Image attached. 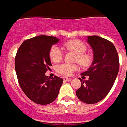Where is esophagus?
I'll list each match as a JSON object with an SVG mask.
<instances>
[{
    "mask_svg": "<svg viewBox=\"0 0 127 127\" xmlns=\"http://www.w3.org/2000/svg\"><path fill=\"white\" fill-rule=\"evenodd\" d=\"M63 79H64V81H70V80H72L70 78H67V77H64L63 78Z\"/></svg>",
    "mask_w": 127,
    "mask_h": 127,
    "instance_id": "obj_1",
    "label": "esophagus"
}]
</instances>
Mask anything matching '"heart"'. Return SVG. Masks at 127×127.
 <instances>
[{
    "label": "heart",
    "mask_w": 127,
    "mask_h": 127,
    "mask_svg": "<svg viewBox=\"0 0 127 127\" xmlns=\"http://www.w3.org/2000/svg\"><path fill=\"white\" fill-rule=\"evenodd\" d=\"M65 47L67 49L74 51L77 54L76 61L83 66H88L92 62V56L85 53L87 47L84 42L80 40H72L65 42ZM50 58L53 62H59L62 60L64 53L62 49L58 45H53L49 53ZM78 70V65L76 64H70L67 63H62L56 67V71L60 74L69 76L72 74L75 71Z\"/></svg>",
    "instance_id": "b5f03b06"
}]
</instances>
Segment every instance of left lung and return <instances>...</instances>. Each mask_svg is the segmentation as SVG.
I'll return each mask as SVG.
<instances>
[{
  "mask_svg": "<svg viewBox=\"0 0 127 127\" xmlns=\"http://www.w3.org/2000/svg\"><path fill=\"white\" fill-rule=\"evenodd\" d=\"M87 41L93 51V62L81 74L89 78L88 80L79 78L81 87L76 94L81 101L93 104L102 100L111 90L119 70V58L114 45L108 40L89 36Z\"/></svg>",
  "mask_w": 127,
  "mask_h": 127,
  "instance_id": "obj_1",
  "label": "left lung"
}]
</instances>
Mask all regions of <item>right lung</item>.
<instances>
[{
    "mask_svg": "<svg viewBox=\"0 0 127 127\" xmlns=\"http://www.w3.org/2000/svg\"><path fill=\"white\" fill-rule=\"evenodd\" d=\"M60 41L54 36H38L23 42L17 52L15 68L19 86L30 99L47 105L57 98L63 79L45 73L51 65L50 49Z\"/></svg>",
    "mask_w": 127,
    "mask_h": 127,
    "instance_id": "add662e5",
    "label": "right lung"
}]
</instances>
